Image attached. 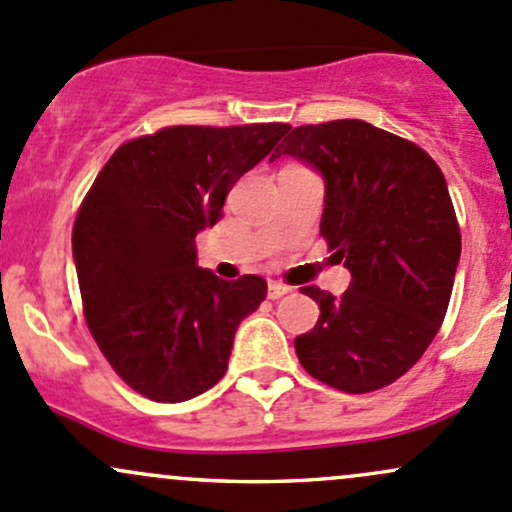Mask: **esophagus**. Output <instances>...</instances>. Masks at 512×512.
Returning a JSON list of instances; mask_svg holds the SVG:
<instances>
[{"mask_svg":"<svg viewBox=\"0 0 512 512\" xmlns=\"http://www.w3.org/2000/svg\"><path fill=\"white\" fill-rule=\"evenodd\" d=\"M292 292V287H287V284L282 282H270V287H267V297L270 299H282L284 294Z\"/></svg>","mask_w":512,"mask_h":512,"instance_id":"esophagus-1","label":"esophagus"}]
</instances>
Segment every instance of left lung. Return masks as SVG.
Segmentation results:
<instances>
[{
  "mask_svg": "<svg viewBox=\"0 0 512 512\" xmlns=\"http://www.w3.org/2000/svg\"><path fill=\"white\" fill-rule=\"evenodd\" d=\"M304 161L324 179L321 235L351 272L294 338L299 363L343 392H373L407 373L437 336L461 257L441 169L424 149L363 120L294 127L272 159Z\"/></svg>",
  "mask_w": 512,
  "mask_h": 512,
  "instance_id": "obj_1",
  "label": "left lung"
}]
</instances>
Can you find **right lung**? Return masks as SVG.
Wrapping results in <instances>:
<instances>
[{
	"mask_svg": "<svg viewBox=\"0 0 512 512\" xmlns=\"http://www.w3.org/2000/svg\"><path fill=\"white\" fill-rule=\"evenodd\" d=\"M287 129L166 127L122 144L85 196L73 228L85 321L139 395L184 402L228 370L235 331L265 301L267 282H225L198 267L196 235L223 218L235 181Z\"/></svg>",
	"mask_w": 512,
	"mask_h": 512,
	"instance_id": "obj_1",
	"label": "right lung"
}]
</instances>
